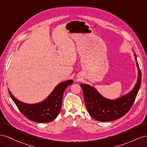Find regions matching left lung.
I'll use <instances>...</instances> for the list:
<instances>
[{
	"mask_svg": "<svg viewBox=\"0 0 147 147\" xmlns=\"http://www.w3.org/2000/svg\"><path fill=\"white\" fill-rule=\"evenodd\" d=\"M134 58L138 70L137 81L134 88L126 95L111 100L102 96L95 88L87 84H80L84 103L91 117L99 121H112L121 118L130 110L140 89L142 80L141 72L135 53Z\"/></svg>",
	"mask_w": 147,
	"mask_h": 147,
	"instance_id": "8db88e82",
	"label": "left lung"
}]
</instances>
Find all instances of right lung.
<instances>
[{
    "label": "right lung",
    "instance_id": "obj_1",
    "mask_svg": "<svg viewBox=\"0 0 147 147\" xmlns=\"http://www.w3.org/2000/svg\"><path fill=\"white\" fill-rule=\"evenodd\" d=\"M73 82L72 80H69L59 83L45 100L37 104L24 103L15 98L9 90L8 92L17 107L26 118L37 123H48L56 119L59 113L63 93Z\"/></svg>",
    "mask_w": 147,
    "mask_h": 147
}]
</instances>
